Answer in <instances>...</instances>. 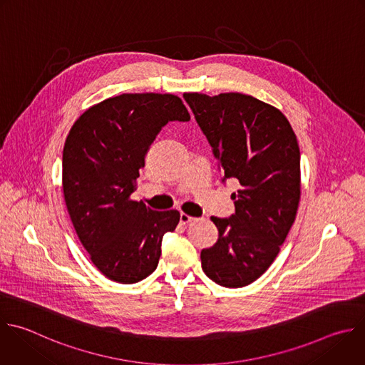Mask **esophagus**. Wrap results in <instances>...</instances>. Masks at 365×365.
Instances as JSON below:
<instances>
[{"instance_id":"obj_1","label":"esophagus","mask_w":365,"mask_h":365,"mask_svg":"<svg viewBox=\"0 0 365 365\" xmlns=\"http://www.w3.org/2000/svg\"><path fill=\"white\" fill-rule=\"evenodd\" d=\"M193 220H196V217H193V216H189L187 213H180V223L182 225H187V223H190V222H193Z\"/></svg>"}]
</instances>
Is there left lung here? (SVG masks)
<instances>
[{
    "instance_id": "1",
    "label": "left lung",
    "mask_w": 365,
    "mask_h": 365,
    "mask_svg": "<svg viewBox=\"0 0 365 365\" xmlns=\"http://www.w3.org/2000/svg\"><path fill=\"white\" fill-rule=\"evenodd\" d=\"M217 159L222 182L236 179L235 213L215 217L217 242L200 252L202 269L220 287L242 288L275 261L301 196L299 146L288 118L252 96L185 93Z\"/></svg>"
}]
</instances>
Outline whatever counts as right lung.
<instances>
[{"label": "right lung", "instance_id": "1", "mask_svg": "<svg viewBox=\"0 0 365 365\" xmlns=\"http://www.w3.org/2000/svg\"><path fill=\"white\" fill-rule=\"evenodd\" d=\"M189 121L173 94H120L87 108L63 149L66 206L91 262L108 279L135 284L159 264L162 239L178 210H152L130 199L145 156L169 121Z\"/></svg>", "mask_w": 365, "mask_h": 365}]
</instances>
